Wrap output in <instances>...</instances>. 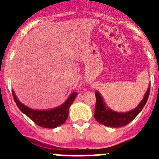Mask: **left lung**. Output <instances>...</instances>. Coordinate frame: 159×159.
I'll use <instances>...</instances> for the list:
<instances>
[{
  "mask_svg": "<svg viewBox=\"0 0 159 159\" xmlns=\"http://www.w3.org/2000/svg\"><path fill=\"white\" fill-rule=\"evenodd\" d=\"M149 93H150V87H148L142 102L134 109L129 112L121 113V112L114 111L110 108H106V105L101 94L98 91H95L96 105L94 114V118L96 121H98L100 124L108 127L119 128L127 125L140 113L141 111L144 108L148 101Z\"/></svg>",
  "mask_w": 159,
  "mask_h": 159,
  "instance_id": "1",
  "label": "left lung"
}]
</instances>
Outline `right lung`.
I'll return each mask as SVG.
<instances>
[{
    "label": "right lung",
    "instance_id": "1",
    "mask_svg": "<svg viewBox=\"0 0 159 159\" xmlns=\"http://www.w3.org/2000/svg\"><path fill=\"white\" fill-rule=\"evenodd\" d=\"M13 98L18 108L30 118L38 126L46 129H54L64 124L68 116V111L72 102L75 99L77 92H73L67 101L61 106L50 110H34L28 108L17 100L15 94L12 91Z\"/></svg>",
    "mask_w": 159,
    "mask_h": 159
}]
</instances>
